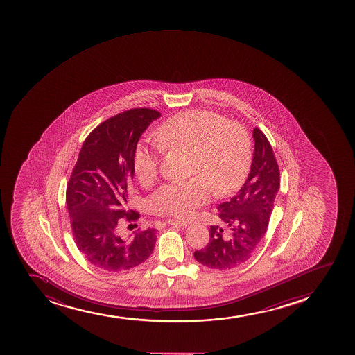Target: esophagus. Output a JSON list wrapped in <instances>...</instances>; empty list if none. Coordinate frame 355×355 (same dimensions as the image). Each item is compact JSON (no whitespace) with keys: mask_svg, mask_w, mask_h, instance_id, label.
Returning a JSON list of instances; mask_svg holds the SVG:
<instances>
[{"mask_svg":"<svg viewBox=\"0 0 355 355\" xmlns=\"http://www.w3.org/2000/svg\"><path fill=\"white\" fill-rule=\"evenodd\" d=\"M168 224H171V225H175V227H187L189 222L187 220H178V219H168Z\"/></svg>","mask_w":355,"mask_h":355,"instance_id":"obj_1","label":"esophagus"}]
</instances>
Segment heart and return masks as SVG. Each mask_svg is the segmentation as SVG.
<instances>
[{
    "instance_id": "b5f03b06",
    "label": "heart",
    "mask_w": 355,
    "mask_h": 355,
    "mask_svg": "<svg viewBox=\"0 0 355 355\" xmlns=\"http://www.w3.org/2000/svg\"><path fill=\"white\" fill-rule=\"evenodd\" d=\"M155 148L137 145L132 165L143 185H151L159 173L157 151L187 152L189 175L183 182L164 184L150 198L157 215L189 217L211 198L232 195L243 183L251 163L250 137L243 125L227 121L218 113L190 110L177 113L152 133Z\"/></svg>"
}]
</instances>
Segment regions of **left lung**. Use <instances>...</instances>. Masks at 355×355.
Returning a JSON list of instances; mask_svg holds the SVG:
<instances>
[{"mask_svg": "<svg viewBox=\"0 0 355 355\" xmlns=\"http://www.w3.org/2000/svg\"><path fill=\"white\" fill-rule=\"evenodd\" d=\"M255 151L243 187L232 200L219 204L220 223L210 227L207 247L195 251L205 267L227 270L247 262L267 232L279 189V164L266 135L254 128Z\"/></svg>", "mask_w": 355, "mask_h": 355, "instance_id": "left-lung-1", "label": "left lung"}]
</instances>
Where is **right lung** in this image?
I'll return each instance as SVG.
<instances>
[{"label": "right lung", "mask_w": 355, "mask_h": 355, "mask_svg": "<svg viewBox=\"0 0 355 355\" xmlns=\"http://www.w3.org/2000/svg\"><path fill=\"white\" fill-rule=\"evenodd\" d=\"M160 113L132 108L105 120L83 144L66 189V202L76 247L88 262L105 271H123L145 262L153 251L155 229L121 239L123 222H137L128 210L135 175L132 155L143 132Z\"/></svg>", "instance_id": "right-lung-1"}]
</instances>
